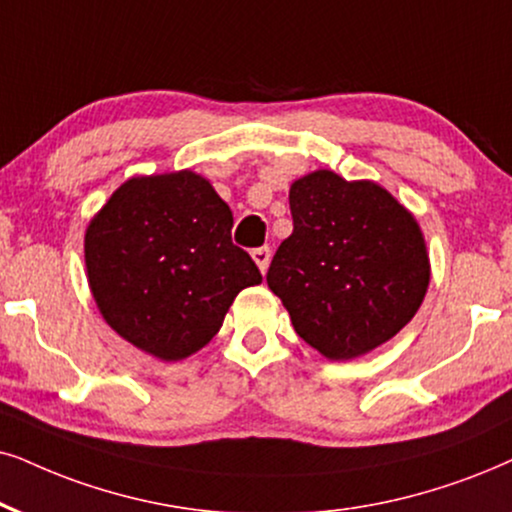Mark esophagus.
<instances>
[{
	"label": "esophagus",
	"mask_w": 512,
	"mask_h": 512,
	"mask_svg": "<svg viewBox=\"0 0 512 512\" xmlns=\"http://www.w3.org/2000/svg\"><path fill=\"white\" fill-rule=\"evenodd\" d=\"M252 260H255V264H257V267H260V271L264 274V271L269 269L271 250L267 248V245H262V248H255V250H252Z\"/></svg>",
	"instance_id": "1"
}]
</instances>
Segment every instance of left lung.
I'll list each match as a JSON object with an SVG mask.
<instances>
[{"label": "left lung", "mask_w": 512, "mask_h": 512, "mask_svg": "<svg viewBox=\"0 0 512 512\" xmlns=\"http://www.w3.org/2000/svg\"><path fill=\"white\" fill-rule=\"evenodd\" d=\"M293 234L267 283L326 359L361 357L413 319L430 283L420 226L375 181L316 170L290 186Z\"/></svg>", "instance_id": "1"}]
</instances>
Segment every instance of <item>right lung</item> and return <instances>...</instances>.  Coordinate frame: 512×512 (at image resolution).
I'll list each match as a JSON object with an SVG mask.
<instances>
[{"label": "right lung", "instance_id": "right-lung-1", "mask_svg": "<svg viewBox=\"0 0 512 512\" xmlns=\"http://www.w3.org/2000/svg\"><path fill=\"white\" fill-rule=\"evenodd\" d=\"M231 226L229 205L196 172L125 181L84 234L89 288L108 326L163 361L208 345L236 295L262 283Z\"/></svg>", "mask_w": 512, "mask_h": 512}]
</instances>
